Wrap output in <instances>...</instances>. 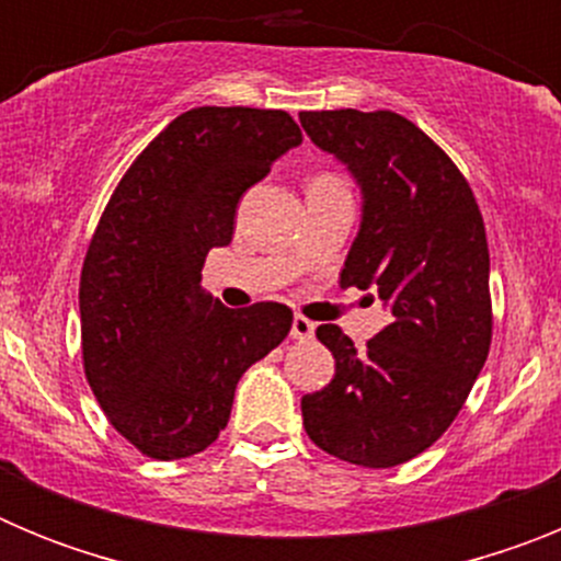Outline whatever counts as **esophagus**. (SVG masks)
I'll return each instance as SVG.
<instances>
[{
    "label": "esophagus",
    "instance_id": "1",
    "mask_svg": "<svg viewBox=\"0 0 561 561\" xmlns=\"http://www.w3.org/2000/svg\"><path fill=\"white\" fill-rule=\"evenodd\" d=\"M314 336V323L306 320L304 314H295L291 320V340H311Z\"/></svg>",
    "mask_w": 561,
    "mask_h": 561
}]
</instances>
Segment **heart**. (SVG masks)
Segmentation results:
<instances>
[{
  "label": "heart",
  "mask_w": 561,
  "mask_h": 561,
  "mask_svg": "<svg viewBox=\"0 0 561 561\" xmlns=\"http://www.w3.org/2000/svg\"><path fill=\"white\" fill-rule=\"evenodd\" d=\"M336 176H331V173H317V176H311L309 180V187L311 185H323V182H334Z\"/></svg>",
  "instance_id": "b5f03b06"
}]
</instances>
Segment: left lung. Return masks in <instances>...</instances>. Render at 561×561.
<instances>
[{
	"instance_id": "1",
	"label": "left lung",
	"mask_w": 561,
	"mask_h": 561,
	"mask_svg": "<svg viewBox=\"0 0 561 561\" xmlns=\"http://www.w3.org/2000/svg\"><path fill=\"white\" fill-rule=\"evenodd\" d=\"M300 123L362 191L340 284L370 289L390 311L365 351L340 325L317 329L336 374L304 396V427L334 458L390 469L447 433L489 356L483 216L463 173L408 117L336 108L300 112Z\"/></svg>"
}]
</instances>
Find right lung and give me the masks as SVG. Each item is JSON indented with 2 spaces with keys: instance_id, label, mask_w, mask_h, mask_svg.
Returning <instances> with one entry per match:
<instances>
[{
  "instance_id": "add662e5",
  "label": "right lung",
  "mask_w": 561,
  "mask_h": 561,
  "mask_svg": "<svg viewBox=\"0 0 561 561\" xmlns=\"http://www.w3.org/2000/svg\"><path fill=\"white\" fill-rule=\"evenodd\" d=\"M300 142L280 108L199 106L114 187L81 270L83 370L112 427L148 458L210 447L238 379L289 334L291 309H227L202 289V266L232 241L247 187Z\"/></svg>"
}]
</instances>
